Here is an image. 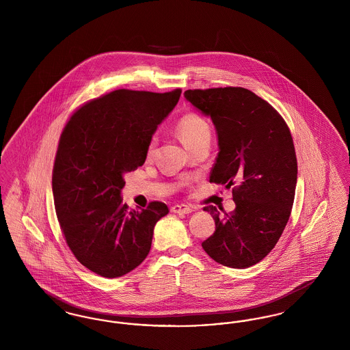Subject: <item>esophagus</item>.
I'll return each mask as SVG.
<instances>
[{"label":"esophagus","mask_w":350,"mask_h":350,"mask_svg":"<svg viewBox=\"0 0 350 350\" xmlns=\"http://www.w3.org/2000/svg\"><path fill=\"white\" fill-rule=\"evenodd\" d=\"M170 210L174 214H190L193 211V208L186 206V204H174Z\"/></svg>","instance_id":"34e87169"}]
</instances>
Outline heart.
<instances>
[{"label": "heart", "mask_w": 350, "mask_h": 350, "mask_svg": "<svg viewBox=\"0 0 350 350\" xmlns=\"http://www.w3.org/2000/svg\"><path fill=\"white\" fill-rule=\"evenodd\" d=\"M176 131L187 150L200 142L210 140L211 136L210 124L196 113H187L180 118L176 124ZM154 148L156 139H150L147 146V157H150L154 153Z\"/></svg>", "instance_id": "heart-1"}]
</instances>
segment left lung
Returning a JSON list of instances; mask_svg holds the SVG:
<instances>
[{
  "instance_id": "8db88e82",
  "label": "left lung",
  "mask_w": 350,
  "mask_h": 350,
  "mask_svg": "<svg viewBox=\"0 0 350 350\" xmlns=\"http://www.w3.org/2000/svg\"><path fill=\"white\" fill-rule=\"evenodd\" d=\"M185 98L217 129L210 183L232 186L236 204L230 214L203 208L215 232L202 248L224 267H253L275 247L291 214L298 164L290 130L270 103L244 88L186 90Z\"/></svg>"
}]
</instances>
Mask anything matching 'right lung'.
Listing matches in <instances>:
<instances>
[{"instance_id":"1","label":"right lung","mask_w":350,"mask_h":350,"mask_svg":"<svg viewBox=\"0 0 350 350\" xmlns=\"http://www.w3.org/2000/svg\"><path fill=\"white\" fill-rule=\"evenodd\" d=\"M181 89L167 93L118 89L85 103L60 135L52 170L55 210L75 257L93 273L117 278L148 256L163 202L130 211L122 202L124 174L142 167L157 126Z\"/></svg>"}]
</instances>
